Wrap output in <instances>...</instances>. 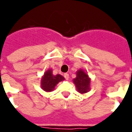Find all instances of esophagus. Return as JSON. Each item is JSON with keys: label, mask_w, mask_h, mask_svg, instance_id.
Masks as SVG:
<instances>
[{"label": "esophagus", "mask_w": 132, "mask_h": 132, "mask_svg": "<svg viewBox=\"0 0 132 132\" xmlns=\"http://www.w3.org/2000/svg\"><path fill=\"white\" fill-rule=\"evenodd\" d=\"M64 78L66 79V80H68V78H69V75H68V73H64Z\"/></svg>", "instance_id": "esophagus-1"}]
</instances>
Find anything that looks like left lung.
Instances as JSON below:
<instances>
[{
  "label": "left lung",
  "instance_id": "1",
  "mask_svg": "<svg viewBox=\"0 0 132 132\" xmlns=\"http://www.w3.org/2000/svg\"><path fill=\"white\" fill-rule=\"evenodd\" d=\"M77 91L81 94L86 93L90 89V80L88 75L83 70H79L77 72L76 78L73 79Z\"/></svg>",
  "mask_w": 132,
  "mask_h": 132
}]
</instances>
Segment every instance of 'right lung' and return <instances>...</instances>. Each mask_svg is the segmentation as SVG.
Returning a JSON list of instances; mask_svg holds the SVG:
<instances>
[{
    "label": "right lung",
    "mask_w": 132,
    "mask_h": 132,
    "mask_svg": "<svg viewBox=\"0 0 132 132\" xmlns=\"http://www.w3.org/2000/svg\"><path fill=\"white\" fill-rule=\"evenodd\" d=\"M63 80H64V77H62L60 75H53L52 74L51 70H48L44 73V76L42 79V83H41L42 88L46 92L53 91L56 85L60 81Z\"/></svg>",
    "instance_id": "1"
}]
</instances>
